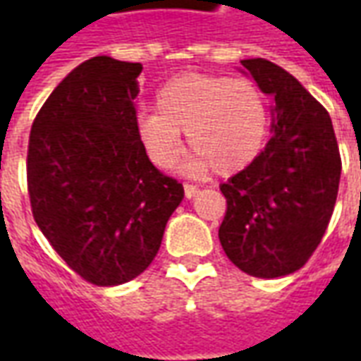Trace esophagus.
Returning a JSON list of instances; mask_svg holds the SVG:
<instances>
[{
  "label": "esophagus",
  "instance_id": "1",
  "mask_svg": "<svg viewBox=\"0 0 361 361\" xmlns=\"http://www.w3.org/2000/svg\"><path fill=\"white\" fill-rule=\"evenodd\" d=\"M183 191H185V197H188V199H193V197L199 193V188H197V185H191V183H185V185H183Z\"/></svg>",
  "mask_w": 361,
  "mask_h": 361
}]
</instances>
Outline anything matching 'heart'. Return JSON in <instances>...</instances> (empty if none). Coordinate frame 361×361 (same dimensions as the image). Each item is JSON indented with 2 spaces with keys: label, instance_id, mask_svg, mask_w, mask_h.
<instances>
[{
  "label": "heart",
  "instance_id": "b5f03b06",
  "mask_svg": "<svg viewBox=\"0 0 361 361\" xmlns=\"http://www.w3.org/2000/svg\"><path fill=\"white\" fill-rule=\"evenodd\" d=\"M158 111L137 116V137L152 164L172 168L183 152V137L195 154L183 172L220 176L242 172L255 162L271 131V108L250 79L181 73L157 94Z\"/></svg>",
  "mask_w": 361,
  "mask_h": 361
}]
</instances>
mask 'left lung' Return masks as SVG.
<instances>
[{
  "mask_svg": "<svg viewBox=\"0 0 361 361\" xmlns=\"http://www.w3.org/2000/svg\"><path fill=\"white\" fill-rule=\"evenodd\" d=\"M259 89L272 96V137L245 170L220 185L226 216L222 250L257 279L302 269L333 216L341 152L329 111L302 82L269 59H242Z\"/></svg>",
  "mask_w": 361,
  "mask_h": 361,
  "instance_id": "8db88e82",
  "label": "left lung"
}]
</instances>
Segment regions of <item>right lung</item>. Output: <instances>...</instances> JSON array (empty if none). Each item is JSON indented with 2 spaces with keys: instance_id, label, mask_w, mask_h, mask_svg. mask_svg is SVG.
<instances>
[{
  "instance_id": "add662e5",
  "label": "right lung",
  "mask_w": 361,
  "mask_h": 361,
  "mask_svg": "<svg viewBox=\"0 0 361 361\" xmlns=\"http://www.w3.org/2000/svg\"><path fill=\"white\" fill-rule=\"evenodd\" d=\"M141 63L96 56L75 67L35 118L27 181L36 224L96 286L139 276L157 257L183 185L137 137Z\"/></svg>"
}]
</instances>
